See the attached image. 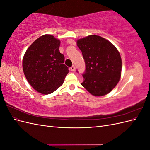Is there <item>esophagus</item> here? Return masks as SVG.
<instances>
[{
    "label": "esophagus",
    "mask_w": 150,
    "mask_h": 150,
    "mask_svg": "<svg viewBox=\"0 0 150 150\" xmlns=\"http://www.w3.org/2000/svg\"><path fill=\"white\" fill-rule=\"evenodd\" d=\"M71 71H75V66H74V65H72L71 67Z\"/></svg>",
    "instance_id": "esophagus-1"
}]
</instances>
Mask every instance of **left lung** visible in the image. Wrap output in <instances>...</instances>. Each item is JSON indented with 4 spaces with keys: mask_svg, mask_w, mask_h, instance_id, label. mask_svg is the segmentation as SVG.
<instances>
[{
    "mask_svg": "<svg viewBox=\"0 0 150 150\" xmlns=\"http://www.w3.org/2000/svg\"><path fill=\"white\" fill-rule=\"evenodd\" d=\"M77 45L86 65L81 85L95 96L110 93L121 78L122 62L117 49L108 40L96 35L79 39Z\"/></svg>",
    "mask_w": 150,
    "mask_h": 150,
    "instance_id": "left-lung-1",
    "label": "left lung"
}]
</instances>
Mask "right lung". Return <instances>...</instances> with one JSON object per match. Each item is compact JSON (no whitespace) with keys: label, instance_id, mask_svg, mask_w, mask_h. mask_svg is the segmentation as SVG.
Returning <instances> with one entry per match:
<instances>
[{"label":"right lung","instance_id":"obj_1","mask_svg":"<svg viewBox=\"0 0 150 150\" xmlns=\"http://www.w3.org/2000/svg\"><path fill=\"white\" fill-rule=\"evenodd\" d=\"M60 40L51 35L36 39L27 50L22 61L24 73L34 89L51 94L63 84L69 71L59 52Z\"/></svg>","mask_w":150,"mask_h":150}]
</instances>
